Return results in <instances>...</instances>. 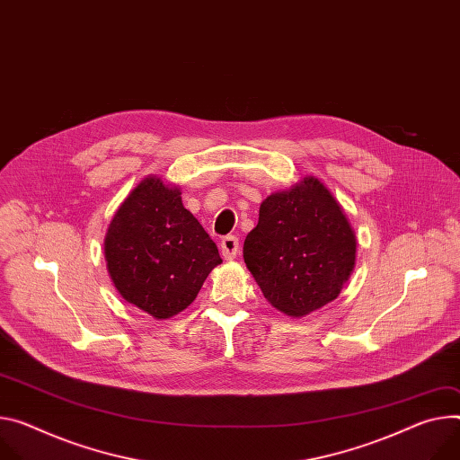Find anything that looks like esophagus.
<instances>
[{
    "instance_id": "34e87169",
    "label": "esophagus",
    "mask_w": 460,
    "mask_h": 460,
    "mask_svg": "<svg viewBox=\"0 0 460 460\" xmlns=\"http://www.w3.org/2000/svg\"><path fill=\"white\" fill-rule=\"evenodd\" d=\"M238 249H240V243H238V238L234 234H227V236L222 238L220 252H222V257L226 261H233L238 255Z\"/></svg>"
}]
</instances>
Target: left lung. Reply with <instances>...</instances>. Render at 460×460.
<instances>
[{
  "instance_id": "8db88e82",
  "label": "left lung",
  "mask_w": 460,
  "mask_h": 460,
  "mask_svg": "<svg viewBox=\"0 0 460 460\" xmlns=\"http://www.w3.org/2000/svg\"><path fill=\"white\" fill-rule=\"evenodd\" d=\"M243 262L273 308L303 317L341 294L356 264V233L340 201L306 176L261 203Z\"/></svg>"
}]
</instances>
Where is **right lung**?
<instances>
[{"instance_id":"add662e5","label":"right lung","mask_w":460,"mask_h":460,"mask_svg":"<svg viewBox=\"0 0 460 460\" xmlns=\"http://www.w3.org/2000/svg\"><path fill=\"white\" fill-rule=\"evenodd\" d=\"M104 257L120 297L154 319L185 310L222 262L217 243L183 207L180 189L157 176L145 178L117 208Z\"/></svg>"}]
</instances>
